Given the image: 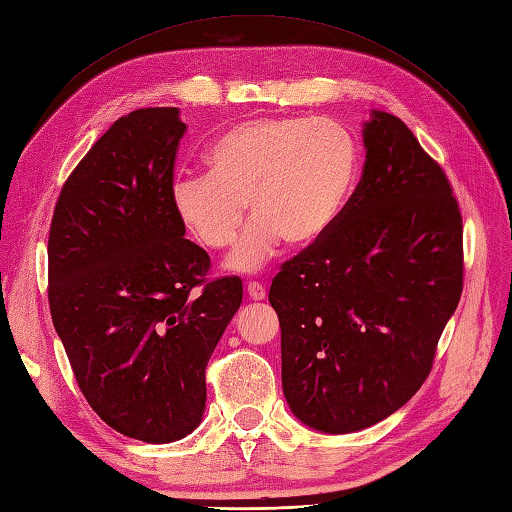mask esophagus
Wrapping results in <instances>:
<instances>
[{"label":"esophagus","mask_w":512,"mask_h":512,"mask_svg":"<svg viewBox=\"0 0 512 512\" xmlns=\"http://www.w3.org/2000/svg\"><path fill=\"white\" fill-rule=\"evenodd\" d=\"M247 295L252 297V299H256V302H260V299L267 297V291H265V286L260 284V282H247Z\"/></svg>","instance_id":"34e87169"}]
</instances>
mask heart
I'll list each match as a JSON object with an SVG mask.
<instances>
[{
	"mask_svg": "<svg viewBox=\"0 0 512 512\" xmlns=\"http://www.w3.org/2000/svg\"><path fill=\"white\" fill-rule=\"evenodd\" d=\"M206 162L208 173L173 180V215L202 247L226 249L247 204L254 221L228 267L252 273L282 241L308 247L336 226L358 184L360 143L334 119L258 117L221 134Z\"/></svg>",
	"mask_w": 512,
	"mask_h": 512,
	"instance_id": "obj_1",
	"label": "heart"
}]
</instances>
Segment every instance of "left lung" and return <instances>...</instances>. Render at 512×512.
I'll use <instances>...</instances> for the list:
<instances>
[{"instance_id": "obj_1", "label": "left lung", "mask_w": 512, "mask_h": 512, "mask_svg": "<svg viewBox=\"0 0 512 512\" xmlns=\"http://www.w3.org/2000/svg\"><path fill=\"white\" fill-rule=\"evenodd\" d=\"M363 136L345 213L269 289L286 402L328 434L369 428L421 389L463 293V217L445 171L389 112L373 110Z\"/></svg>"}]
</instances>
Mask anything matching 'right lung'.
Segmentation results:
<instances>
[{"instance_id":"right-lung-1","label":"right lung","mask_w":512,"mask_h":512,"mask_svg":"<svg viewBox=\"0 0 512 512\" xmlns=\"http://www.w3.org/2000/svg\"><path fill=\"white\" fill-rule=\"evenodd\" d=\"M184 132L178 108L117 119L62 184L47 241L49 310L80 391L145 443L199 426L206 365L243 302L241 278H206L210 256L173 215Z\"/></svg>"}]
</instances>
